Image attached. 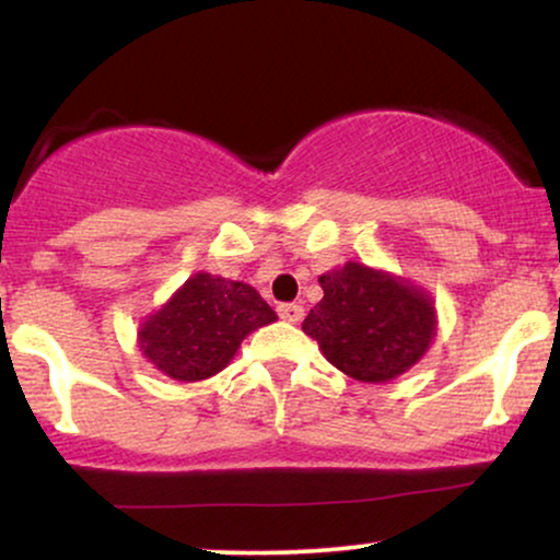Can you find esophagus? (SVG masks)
<instances>
[{"instance_id":"1","label":"esophagus","mask_w":560,"mask_h":560,"mask_svg":"<svg viewBox=\"0 0 560 560\" xmlns=\"http://www.w3.org/2000/svg\"><path fill=\"white\" fill-rule=\"evenodd\" d=\"M279 316L289 320V324H298L305 316V307L298 305V302H284V305H279Z\"/></svg>"}]
</instances>
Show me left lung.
Returning <instances> with one entry per match:
<instances>
[{
  "label": "left lung",
  "instance_id": "obj_1",
  "mask_svg": "<svg viewBox=\"0 0 560 560\" xmlns=\"http://www.w3.org/2000/svg\"><path fill=\"white\" fill-rule=\"evenodd\" d=\"M324 300L302 320L324 358L358 382H389L423 358L436 334L434 302L397 276L363 262L318 279Z\"/></svg>",
  "mask_w": 560,
  "mask_h": 560
}]
</instances>
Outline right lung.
Wrapping results in <instances>:
<instances>
[{"instance_id": "obj_1", "label": "right lung", "mask_w": 560, "mask_h": 560, "mask_svg": "<svg viewBox=\"0 0 560 560\" xmlns=\"http://www.w3.org/2000/svg\"><path fill=\"white\" fill-rule=\"evenodd\" d=\"M276 320L244 281L195 273L139 329L144 358L176 382H202L231 363L249 331Z\"/></svg>"}]
</instances>
